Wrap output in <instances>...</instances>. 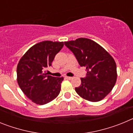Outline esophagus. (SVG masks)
<instances>
[{
    "label": "esophagus",
    "mask_w": 133,
    "mask_h": 133,
    "mask_svg": "<svg viewBox=\"0 0 133 133\" xmlns=\"http://www.w3.org/2000/svg\"><path fill=\"white\" fill-rule=\"evenodd\" d=\"M65 78H66V79L70 80V79H72V77H65Z\"/></svg>",
    "instance_id": "esophagus-1"
}]
</instances>
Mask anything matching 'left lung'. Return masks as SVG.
Segmentation results:
<instances>
[{
	"instance_id": "1",
	"label": "left lung",
	"mask_w": 133,
	"mask_h": 133,
	"mask_svg": "<svg viewBox=\"0 0 133 133\" xmlns=\"http://www.w3.org/2000/svg\"><path fill=\"white\" fill-rule=\"evenodd\" d=\"M74 53L80 66L86 67L87 77L75 88L77 93L90 102L103 100L112 90L117 78V65L112 56L95 41L86 38L64 42Z\"/></svg>"
}]
</instances>
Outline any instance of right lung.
<instances>
[{
    "label": "right lung",
    "mask_w": 133,
    "mask_h": 133,
    "mask_svg": "<svg viewBox=\"0 0 133 133\" xmlns=\"http://www.w3.org/2000/svg\"><path fill=\"white\" fill-rule=\"evenodd\" d=\"M63 46V42L43 41L30 47L18 62L16 68L18 86L35 104H45L59 95L64 78L48 75L46 70Z\"/></svg>",
    "instance_id": "add662e5"
}]
</instances>
